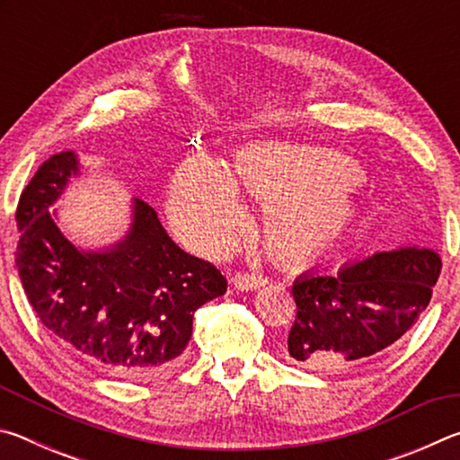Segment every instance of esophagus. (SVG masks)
Here are the masks:
<instances>
[{"label":"esophagus","mask_w":460,"mask_h":460,"mask_svg":"<svg viewBox=\"0 0 460 460\" xmlns=\"http://www.w3.org/2000/svg\"><path fill=\"white\" fill-rule=\"evenodd\" d=\"M231 282L237 288V290L247 292V290H258V288L266 286L268 278L261 274H249V271H235V274L231 276Z\"/></svg>","instance_id":"1"}]
</instances>
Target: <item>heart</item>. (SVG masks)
<instances>
[{
    "mask_svg": "<svg viewBox=\"0 0 460 460\" xmlns=\"http://www.w3.org/2000/svg\"><path fill=\"white\" fill-rule=\"evenodd\" d=\"M363 172L347 155L313 146L252 142L233 155L229 176L207 160H184L170 181L168 215L186 243L219 252L241 219L235 190L261 202V239L282 263L326 252L355 217L353 186Z\"/></svg>",
    "mask_w": 460,
    "mask_h": 460,
    "instance_id": "1",
    "label": "heart"
}]
</instances>
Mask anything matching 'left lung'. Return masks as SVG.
Instances as JSON below:
<instances>
[{"label":"left lung","mask_w":460,"mask_h":460,"mask_svg":"<svg viewBox=\"0 0 460 460\" xmlns=\"http://www.w3.org/2000/svg\"><path fill=\"white\" fill-rule=\"evenodd\" d=\"M440 268L432 249L406 245L296 278L298 310L286 359L310 371H342L385 353L426 310Z\"/></svg>","instance_id":"8db88e82"}]
</instances>
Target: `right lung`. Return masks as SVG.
Wrapping results in <instances>:
<instances>
[{
	"label": "right lung",
	"mask_w": 460,
	"mask_h": 460,
	"mask_svg": "<svg viewBox=\"0 0 460 460\" xmlns=\"http://www.w3.org/2000/svg\"><path fill=\"white\" fill-rule=\"evenodd\" d=\"M76 174L75 152L54 154L20 197L15 266L28 302L81 363L115 379H158L181 361L197 308L227 292V279L182 252L142 199L118 243L76 247L49 211Z\"/></svg>",
	"instance_id": "add662e5"
}]
</instances>
